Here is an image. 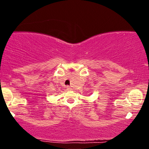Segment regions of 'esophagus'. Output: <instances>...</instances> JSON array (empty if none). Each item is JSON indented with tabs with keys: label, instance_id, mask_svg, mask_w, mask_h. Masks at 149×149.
<instances>
[{
	"label": "esophagus",
	"instance_id": "esophagus-1",
	"mask_svg": "<svg viewBox=\"0 0 149 149\" xmlns=\"http://www.w3.org/2000/svg\"><path fill=\"white\" fill-rule=\"evenodd\" d=\"M66 89L68 90V91H70V90H72V88L70 87V86H66Z\"/></svg>",
	"mask_w": 149,
	"mask_h": 149
}]
</instances>
